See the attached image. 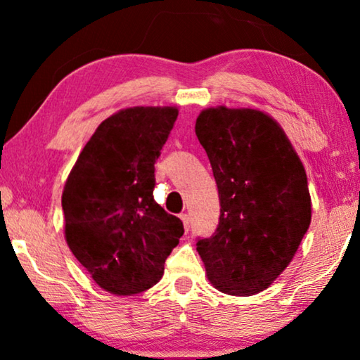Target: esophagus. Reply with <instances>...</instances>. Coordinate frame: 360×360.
Returning a JSON list of instances; mask_svg holds the SVG:
<instances>
[{"mask_svg": "<svg viewBox=\"0 0 360 360\" xmlns=\"http://www.w3.org/2000/svg\"><path fill=\"white\" fill-rule=\"evenodd\" d=\"M180 218H181V221H184L185 231H188L190 229V216H188V213H181Z\"/></svg>", "mask_w": 360, "mask_h": 360, "instance_id": "1", "label": "esophagus"}]
</instances>
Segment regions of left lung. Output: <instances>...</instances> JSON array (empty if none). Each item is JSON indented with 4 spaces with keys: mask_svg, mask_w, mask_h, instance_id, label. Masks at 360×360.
<instances>
[{
    "mask_svg": "<svg viewBox=\"0 0 360 360\" xmlns=\"http://www.w3.org/2000/svg\"><path fill=\"white\" fill-rule=\"evenodd\" d=\"M195 132L221 205L213 236L196 240L208 280L238 297L262 292L292 262L311 221L302 160L282 127L257 110L210 108Z\"/></svg>",
    "mask_w": 360,
    "mask_h": 360,
    "instance_id": "obj_1",
    "label": "left lung"
}]
</instances>
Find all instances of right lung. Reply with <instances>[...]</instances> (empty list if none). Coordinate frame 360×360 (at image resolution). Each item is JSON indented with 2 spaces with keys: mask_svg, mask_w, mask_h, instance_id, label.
Wrapping results in <instances>:
<instances>
[{
  "mask_svg": "<svg viewBox=\"0 0 360 360\" xmlns=\"http://www.w3.org/2000/svg\"><path fill=\"white\" fill-rule=\"evenodd\" d=\"M176 108H127L101 122L78 155L62 195L65 238L101 288L144 292L184 234V223L154 200L155 162Z\"/></svg>",
  "mask_w": 360,
  "mask_h": 360,
  "instance_id": "right-lung-1",
  "label": "right lung"
}]
</instances>
